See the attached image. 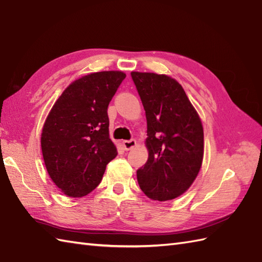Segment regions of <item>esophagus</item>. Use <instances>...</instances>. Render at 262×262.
<instances>
[{"mask_svg": "<svg viewBox=\"0 0 262 262\" xmlns=\"http://www.w3.org/2000/svg\"><path fill=\"white\" fill-rule=\"evenodd\" d=\"M122 145H124L126 151H129V149L134 148L136 146V141L135 140H128L122 142Z\"/></svg>", "mask_w": 262, "mask_h": 262, "instance_id": "34e87169", "label": "esophagus"}]
</instances>
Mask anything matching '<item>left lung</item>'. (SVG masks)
<instances>
[{
  "label": "left lung",
  "mask_w": 262,
  "mask_h": 262,
  "mask_svg": "<svg viewBox=\"0 0 262 262\" xmlns=\"http://www.w3.org/2000/svg\"><path fill=\"white\" fill-rule=\"evenodd\" d=\"M147 120L148 159L137 181L148 198L174 199L196 179L204 157V130L182 86L163 74L132 72Z\"/></svg>",
  "instance_id": "obj_1"
}]
</instances>
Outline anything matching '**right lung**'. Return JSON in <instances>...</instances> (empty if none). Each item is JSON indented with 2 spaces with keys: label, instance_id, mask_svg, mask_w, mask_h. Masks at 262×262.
<instances>
[{
  "label": "right lung",
  "instance_id": "right-lung-1",
  "mask_svg": "<svg viewBox=\"0 0 262 262\" xmlns=\"http://www.w3.org/2000/svg\"><path fill=\"white\" fill-rule=\"evenodd\" d=\"M126 74L98 72L65 89L49 113L41 134V151L52 180L70 197L96 189L105 166L117 157L109 137L108 105Z\"/></svg>",
  "mask_w": 262,
  "mask_h": 262
}]
</instances>
